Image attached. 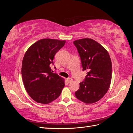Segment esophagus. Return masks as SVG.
Listing matches in <instances>:
<instances>
[{
    "label": "esophagus",
    "instance_id": "esophagus-1",
    "mask_svg": "<svg viewBox=\"0 0 133 133\" xmlns=\"http://www.w3.org/2000/svg\"><path fill=\"white\" fill-rule=\"evenodd\" d=\"M66 81L68 82V83H71V82H73V79H71V78H67V79H66Z\"/></svg>",
    "mask_w": 133,
    "mask_h": 133
}]
</instances>
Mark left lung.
I'll use <instances>...</instances> for the list:
<instances>
[{
    "mask_svg": "<svg viewBox=\"0 0 133 133\" xmlns=\"http://www.w3.org/2000/svg\"><path fill=\"white\" fill-rule=\"evenodd\" d=\"M81 59L83 70H88L84 81L75 94L84 103L91 104L99 101L109 88L112 64L108 52L99 43L89 38L73 42Z\"/></svg>",
    "mask_w": 133,
    "mask_h": 133,
    "instance_id": "left-lung-1",
    "label": "left lung"
}]
</instances>
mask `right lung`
<instances>
[{"instance_id":"add662e5","label":"right lung","mask_w":133,"mask_h":133,"mask_svg":"<svg viewBox=\"0 0 133 133\" xmlns=\"http://www.w3.org/2000/svg\"><path fill=\"white\" fill-rule=\"evenodd\" d=\"M65 41L42 39L35 42L25 53L22 66L24 85L35 102L49 104L57 99L65 85L64 79L51 71L56 53ZM54 68H56L54 67Z\"/></svg>"}]
</instances>
